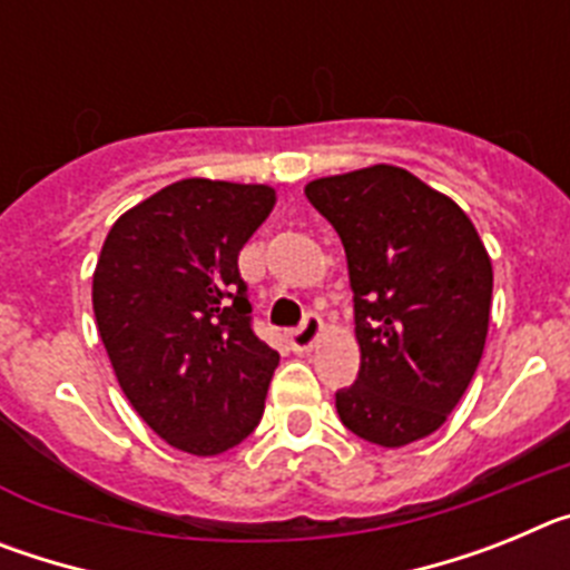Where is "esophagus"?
<instances>
[{"instance_id": "1", "label": "esophagus", "mask_w": 570, "mask_h": 570, "mask_svg": "<svg viewBox=\"0 0 570 570\" xmlns=\"http://www.w3.org/2000/svg\"><path fill=\"white\" fill-rule=\"evenodd\" d=\"M320 334H322V320L314 314V311H308V314L302 316L299 325L288 334L291 347H294V351H311V347L316 345V340H320Z\"/></svg>"}]
</instances>
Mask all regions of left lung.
<instances>
[{"label": "left lung", "instance_id": "1", "mask_svg": "<svg viewBox=\"0 0 570 570\" xmlns=\"http://www.w3.org/2000/svg\"><path fill=\"white\" fill-rule=\"evenodd\" d=\"M308 203L340 234L362 362L336 411L351 434L400 448L434 434L482 360L493 271L465 210L407 170L325 176Z\"/></svg>", "mask_w": 570, "mask_h": 570}]
</instances>
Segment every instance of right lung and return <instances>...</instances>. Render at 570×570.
<instances>
[{
  "instance_id": "1",
  "label": "right lung",
  "mask_w": 570,
  "mask_h": 570,
  "mask_svg": "<svg viewBox=\"0 0 570 570\" xmlns=\"http://www.w3.org/2000/svg\"><path fill=\"white\" fill-rule=\"evenodd\" d=\"M268 185L183 179L119 216L94 274L99 336L125 396L196 456L254 434L279 354L256 336L239 250Z\"/></svg>"
}]
</instances>
